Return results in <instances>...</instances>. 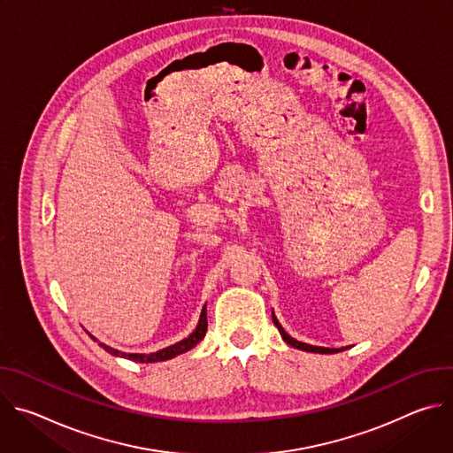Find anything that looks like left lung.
<instances>
[{
	"mask_svg": "<svg viewBox=\"0 0 453 453\" xmlns=\"http://www.w3.org/2000/svg\"><path fill=\"white\" fill-rule=\"evenodd\" d=\"M273 320H274V325H276V328L280 330V334H281V337H283V341L287 342V344H290L292 348H297V349H303V351H311V353H337V351H342V349H348V348H342V349H334V348H319V346H310V344H304V342H299V341H296V339H292L283 328H281V325L278 322V319L273 315Z\"/></svg>",
	"mask_w": 453,
	"mask_h": 453,
	"instance_id": "1",
	"label": "left lung"
}]
</instances>
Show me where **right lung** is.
Instances as JSON below:
<instances>
[{"label": "right lung", "instance_id": "1", "mask_svg": "<svg viewBox=\"0 0 453 453\" xmlns=\"http://www.w3.org/2000/svg\"><path fill=\"white\" fill-rule=\"evenodd\" d=\"M208 332V317H206V306L203 308V313H201V319H199V325L196 328V332H193L189 337H186L184 341L173 344V346H168L161 351H156V353H150V355H140V353H121V351H116L105 344H100L105 351L112 353L114 357H123V358H128V360H134V362H142V364H152V362H163V360H170L188 349H191L193 346H197L204 335ZM93 341H96L95 337H91Z\"/></svg>", "mask_w": 453, "mask_h": 453}]
</instances>
